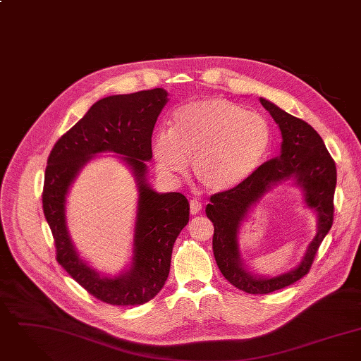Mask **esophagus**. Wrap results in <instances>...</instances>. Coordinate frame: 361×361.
<instances>
[{
	"instance_id": "obj_1",
	"label": "esophagus",
	"mask_w": 361,
	"mask_h": 361,
	"mask_svg": "<svg viewBox=\"0 0 361 361\" xmlns=\"http://www.w3.org/2000/svg\"><path fill=\"white\" fill-rule=\"evenodd\" d=\"M201 211H202V204L200 201H197V200H192L190 202V212L192 215H198Z\"/></svg>"
}]
</instances>
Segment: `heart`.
Listing matches in <instances>:
<instances>
[{
	"mask_svg": "<svg viewBox=\"0 0 361 361\" xmlns=\"http://www.w3.org/2000/svg\"><path fill=\"white\" fill-rule=\"evenodd\" d=\"M272 146V128L257 111L208 97L187 103L171 114L169 133H159L153 157L169 178L187 173L192 159L195 178L211 191H228L248 180Z\"/></svg>",
	"mask_w": 361,
	"mask_h": 361,
	"instance_id": "obj_1",
	"label": "heart"
}]
</instances>
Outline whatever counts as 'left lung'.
Returning <instances> with one entry per match:
<instances>
[{
  "label": "left lung",
  "instance_id": "obj_1",
  "mask_svg": "<svg viewBox=\"0 0 361 361\" xmlns=\"http://www.w3.org/2000/svg\"><path fill=\"white\" fill-rule=\"evenodd\" d=\"M279 126L283 137L282 152L261 164L243 184L228 191L211 195L207 216L214 223V254L221 275L234 286L250 294H268L288 288L304 278L315 259L318 248L334 223V195L336 187V164L319 134L304 120L297 118L274 103L259 99ZM295 178L305 190L306 202L319 214V233L312 242L302 264L294 271L276 279H257L240 265L236 231L246 211L272 185Z\"/></svg>",
  "mask_w": 361,
  "mask_h": 361
}]
</instances>
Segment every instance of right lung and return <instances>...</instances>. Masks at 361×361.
Here are the masks:
<instances>
[{"mask_svg": "<svg viewBox=\"0 0 361 361\" xmlns=\"http://www.w3.org/2000/svg\"><path fill=\"white\" fill-rule=\"evenodd\" d=\"M167 100L161 87L104 97L56 142L47 159L42 198L56 259L89 294L107 304L140 305L161 290L170 272L174 241L190 219L183 194H157L146 184L145 160L152 157L153 128ZM100 151L124 155L140 188L133 265L114 280L102 279L78 259L65 226L68 188L82 164Z\"/></svg>", "mask_w": 361, "mask_h": 361, "instance_id": "add662e5", "label": "right lung"}]
</instances>
